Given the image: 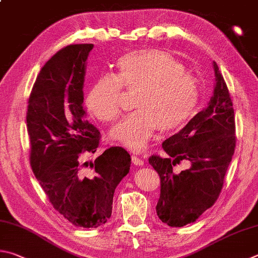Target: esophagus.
<instances>
[{
  "instance_id": "34e87169",
  "label": "esophagus",
  "mask_w": 258,
  "mask_h": 258,
  "mask_svg": "<svg viewBox=\"0 0 258 258\" xmlns=\"http://www.w3.org/2000/svg\"><path fill=\"white\" fill-rule=\"evenodd\" d=\"M132 162L135 166H143L144 165V161L142 160V159L137 157V156H132Z\"/></svg>"
}]
</instances>
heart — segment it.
Segmentation results:
<instances>
[{"instance_id":"heart-1","label":"heart","mask_w":258,"mask_h":258,"mask_svg":"<svg viewBox=\"0 0 258 258\" xmlns=\"http://www.w3.org/2000/svg\"><path fill=\"white\" fill-rule=\"evenodd\" d=\"M117 73L98 79L84 97L88 113L102 123H110L120 113L121 87L138 90L132 114L109 131V138L131 151L147 147L154 133L181 127L199 101V83L184 71L182 64L165 50L140 49L117 60Z\"/></svg>"}]
</instances>
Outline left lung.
<instances>
[{
  "label": "left lung",
  "mask_w": 258,
  "mask_h": 258,
  "mask_svg": "<svg viewBox=\"0 0 258 258\" xmlns=\"http://www.w3.org/2000/svg\"><path fill=\"white\" fill-rule=\"evenodd\" d=\"M212 65L215 82L208 106L162 143L163 151L169 157L152 156L149 159L161 180L157 214L170 227L193 223L212 207L221 193L235 152L231 98L217 63ZM182 160L190 162L189 169L172 172V167Z\"/></svg>",
  "instance_id": "8db88e82"
}]
</instances>
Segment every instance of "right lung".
<instances>
[{
    "instance_id": "obj_1",
    "label": "right lung",
    "mask_w": 258,
    "mask_h": 258,
    "mask_svg": "<svg viewBox=\"0 0 258 258\" xmlns=\"http://www.w3.org/2000/svg\"><path fill=\"white\" fill-rule=\"evenodd\" d=\"M92 44L70 45L46 62L28 101L30 165L54 209L77 227L98 228L111 215L117 185L131 156L111 147L84 170L82 153H95L100 133L86 119L83 86Z\"/></svg>"
}]
</instances>
